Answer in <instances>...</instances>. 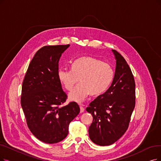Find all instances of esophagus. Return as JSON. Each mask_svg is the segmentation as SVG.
I'll use <instances>...</instances> for the list:
<instances>
[{
  "label": "esophagus",
  "instance_id": "obj_1",
  "mask_svg": "<svg viewBox=\"0 0 161 161\" xmlns=\"http://www.w3.org/2000/svg\"><path fill=\"white\" fill-rule=\"evenodd\" d=\"M84 111H85V108L80 105V113H82Z\"/></svg>",
  "mask_w": 161,
  "mask_h": 161
}]
</instances>
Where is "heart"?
I'll use <instances>...</instances> for the list:
<instances>
[{
	"label": "heart",
	"instance_id": "b5f03b06",
	"mask_svg": "<svg viewBox=\"0 0 161 161\" xmlns=\"http://www.w3.org/2000/svg\"><path fill=\"white\" fill-rule=\"evenodd\" d=\"M114 71L110 64L92 57H83L75 61L72 70L61 69L58 78L65 89L70 91L79 79L80 84L69 94L70 100L82 102L91 94L104 92L114 79Z\"/></svg>",
	"mask_w": 161,
	"mask_h": 161
}]
</instances>
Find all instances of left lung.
<instances>
[{
  "label": "left lung",
  "mask_w": 161,
  "mask_h": 161,
  "mask_svg": "<svg viewBox=\"0 0 161 161\" xmlns=\"http://www.w3.org/2000/svg\"><path fill=\"white\" fill-rule=\"evenodd\" d=\"M116 66L111 86L86 108L92 115L89 137L100 146L110 145L127 130L136 105V84L131 70L118 51L112 49Z\"/></svg>",
  "instance_id": "1"
}]
</instances>
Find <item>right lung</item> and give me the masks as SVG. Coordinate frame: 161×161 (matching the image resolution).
Returning <instances> with one entry per match:
<instances>
[{
	"label": "right lung",
	"mask_w": 161,
	"mask_h": 161,
	"mask_svg": "<svg viewBox=\"0 0 161 161\" xmlns=\"http://www.w3.org/2000/svg\"><path fill=\"white\" fill-rule=\"evenodd\" d=\"M70 45L44 46L31 61L22 87L21 106L34 136L46 143H57L68 135L69 125L80 112L77 103L60 106L67 96L58 78L59 61Z\"/></svg>",
	"instance_id": "1"
}]
</instances>
